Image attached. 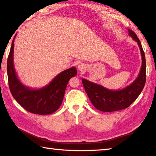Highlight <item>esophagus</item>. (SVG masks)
Instances as JSON below:
<instances>
[{
  "instance_id": "esophagus-1",
  "label": "esophagus",
  "mask_w": 156,
  "mask_h": 156,
  "mask_svg": "<svg viewBox=\"0 0 156 156\" xmlns=\"http://www.w3.org/2000/svg\"><path fill=\"white\" fill-rule=\"evenodd\" d=\"M77 68H78L79 71H80V72H81V73H83V72H85V70H86V66L85 64H82V63H80V64H78Z\"/></svg>"
}]
</instances>
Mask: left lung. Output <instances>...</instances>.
I'll use <instances>...</instances> for the list:
<instances>
[{
  "instance_id": "obj_1",
  "label": "left lung",
  "mask_w": 156,
  "mask_h": 156,
  "mask_svg": "<svg viewBox=\"0 0 156 156\" xmlns=\"http://www.w3.org/2000/svg\"><path fill=\"white\" fill-rule=\"evenodd\" d=\"M129 35L137 42L140 51L142 65L136 80L122 89L110 90L100 84L82 79V83L92 105L101 112H114L129 107L141 93L146 81V60L141 43L133 31L128 29Z\"/></svg>"
}]
</instances>
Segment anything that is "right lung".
Listing matches in <instances>:
<instances>
[{
	"label": "right lung",
	"instance_id": "obj_1",
	"mask_svg": "<svg viewBox=\"0 0 156 156\" xmlns=\"http://www.w3.org/2000/svg\"><path fill=\"white\" fill-rule=\"evenodd\" d=\"M13 37L7 59V71L9 89L15 100L27 111L33 114L46 115L54 113L62 105L66 88L70 79L77 72L75 66L63 70L47 85L40 88H31L21 82L13 65Z\"/></svg>",
	"mask_w": 156,
	"mask_h": 156
}]
</instances>
